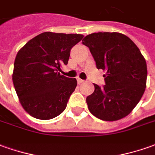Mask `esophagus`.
<instances>
[{
    "label": "esophagus",
    "instance_id": "obj_1",
    "mask_svg": "<svg viewBox=\"0 0 155 155\" xmlns=\"http://www.w3.org/2000/svg\"><path fill=\"white\" fill-rule=\"evenodd\" d=\"M77 81H78V84H81V83H84L85 81H84V80H81V79H80V78H78Z\"/></svg>",
    "mask_w": 155,
    "mask_h": 155
}]
</instances>
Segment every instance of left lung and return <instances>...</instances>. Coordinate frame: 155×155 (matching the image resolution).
<instances>
[{
	"label": "left lung",
	"mask_w": 155,
	"mask_h": 155,
	"mask_svg": "<svg viewBox=\"0 0 155 155\" xmlns=\"http://www.w3.org/2000/svg\"><path fill=\"white\" fill-rule=\"evenodd\" d=\"M82 43L89 47L97 68L106 71L105 85L94 84L86 97L89 111L102 120L126 117L139 103L146 88L147 64L139 48L130 38L117 32L86 35Z\"/></svg>",
	"instance_id": "1"
}]
</instances>
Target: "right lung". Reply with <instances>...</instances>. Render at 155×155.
<instances>
[{
    "mask_svg": "<svg viewBox=\"0 0 155 155\" xmlns=\"http://www.w3.org/2000/svg\"><path fill=\"white\" fill-rule=\"evenodd\" d=\"M83 36L44 32L18 51L12 81L20 104L31 116L46 120L64 112L77 81L58 70L62 64H68L71 48Z\"/></svg>",
    "mask_w": 155,
    "mask_h": 155,
    "instance_id": "obj_1",
    "label": "right lung"
}]
</instances>
